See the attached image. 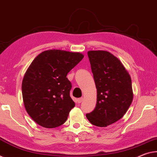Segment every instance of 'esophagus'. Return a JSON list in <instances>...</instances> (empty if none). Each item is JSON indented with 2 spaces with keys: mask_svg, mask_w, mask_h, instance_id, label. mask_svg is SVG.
<instances>
[{
  "mask_svg": "<svg viewBox=\"0 0 157 157\" xmlns=\"http://www.w3.org/2000/svg\"><path fill=\"white\" fill-rule=\"evenodd\" d=\"M83 97H81V98H78V99H77V101H78V104H80V103H81L82 101H83Z\"/></svg>",
  "mask_w": 157,
  "mask_h": 157,
  "instance_id": "34e87169",
  "label": "esophagus"
}]
</instances>
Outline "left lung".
<instances>
[{"label": "left lung", "mask_w": 157, "mask_h": 157, "mask_svg": "<svg viewBox=\"0 0 157 157\" xmlns=\"http://www.w3.org/2000/svg\"><path fill=\"white\" fill-rule=\"evenodd\" d=\"M88 56L97 88V104L86 117L92 124L106 127L121 119L132 104V79L119 59L109 51H89Z\"/></svg>", "instance_id": "obj_1"}]
</instances>
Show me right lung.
I'll return each mask as SVG.
<instances>
[{"instance_id": "1", "label": "right lung", "mask_w": 157, "mask_h": 157, "mask_svg": "<svg viewBox=\"0 0 157 157\" xmlns=\"http://www.w3.org/2000/svg\"><path fill=\"white\" fill-rule=\"evenodd\" d=\"M83 57L79 52L50 49L33 60L23 78L22 96L25 110L37 124L55 128L65 122L75 106L66 76Z\"/></svg>"}]
</instances>
